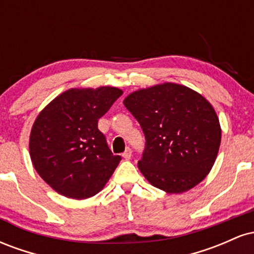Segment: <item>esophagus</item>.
Here are the masks:
<instances>
[{
	"label": "esophagus",
	"mask_w": 254,
	"mask_h": 254,
	"mask_svg": "<svg viewBox=\"0 0 254 254\" xmlns=\"http://www.w3.org/2000/svg\"><path fill=\"white\" fill-rule=\"evenodd\" d=\"M131 155H132V151H131L130 148H127V149L125 150L123 154H122V156H123L125 160H130L131 159Z\"/></svg>",
	"instance_id": "34e87169"
}]
</instances>
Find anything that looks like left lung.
Returning a JSON list of instances; mask_svg holds the SVG:
<instances>
[{"instance_id": "obj_1", "label": "left lung", "mask_w": 254, "mask_h": 254, "mask_svg": "<svg viewBox=\"0 0 254 254\" xmlns=\"http://www.w3.org/2000/svg\"><path fill=\"white\" fill-rule=\"evenodd\" d=\"M123 103L143 130L138 168L151 185L182 193L208 176L220 149L221 127L205 98L166 82L132 92Z\"/></svg>"}]
</instances>
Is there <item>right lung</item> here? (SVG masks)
<instances>
[{
    "instance_id": "right-lung-1",
    "label": "right lung",
    "mask_w": 254,
    "mask_h": 254,
    "mask_svg": "<svg viewBox=\"0 0 254 254\" xmlns=\"http://www.w3.org/2000/svg\"><path fill=\"white\" fill-rule=\"evenodd\" d=\"M122 94L116 87L71 88L38 115L30 135L32 164L60 194L95 196L117 168L122 157L110 150L98 121Z\"/></svg>"
}]
</instances>
